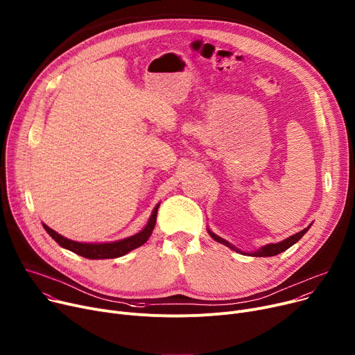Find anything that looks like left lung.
I'll use <instances>...</instances> for the list:
<instances>
[{
    "label": "left lung",
    "instance_id": "left-lung-1",
    "mask_svg": "<svg viewBox=\"0 0 355 355\" xmlns=\"http://www.w3.org/2000/svg\"><path fill=\"white\" fill-rule=\"evenodd\" d=\"M310 226H311V225H310ZM310 226H309V227H306V229H304V230H302V232H298V233H295V234H293V236H290V237L284 239V240H283V241H280V243H270V244H266V246H263V248H260L259 250L252 252V253L241 252V250H239L237 248H234L233 244H230L227 240H225V239L219 237L217 234H214V233H213V232H210L209 229H207V232H209V234L211 236V239H214L216 241H219V243L225 244V246L230 248V249H232V250H234V252H239V253H241V254H249V256H253V257H270V256H277L279 253H282V252L287 250L288 248H291L294 243H297L300 239H302V237L307 233V230L310 229Z\"/></svg>",
    "mask_w": 355,
    "mask_h": 355
}]
</instances>
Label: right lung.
<instances>
[{
  "label": "right lung",
  "instance_id": "1",
  "mask_svg": "<svg viewBox=\"0 0 355 355\" xmlns=\"http://www.w3.org/2000/svg\"><path fill=\"white\" fill-rule=\"evenodd\" d=\"M157 209L159 205L155 206L148 225L139 232L130 237L118 240V241H107V243H79V241H73L69 240L64 236H61L60 233H57L55 230H52L51 227H48L45 223H42L44 229L46 230V233L55 240L61 248L71 250L73 253H76L78 256H83L85 259H91V260H99V259H116L121 256H125L126 253L132 252L133 249L142 246L144 243H146V240L150 237L155 223H156V216H157Z\"/></svg>",
  "mask_w": 355,
  "mask_h": 355
}]
</instances>
